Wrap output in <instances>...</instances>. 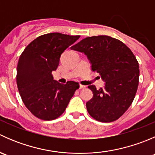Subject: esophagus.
I'll return each mask as SVG.
<instances>
[{"mask_svg":"<svg viewBox=\"0 0 155 155\" xmlns=\"http://www.w3.org/2000/svg\"><path fill=\"white\" fill-rule=\"evenodd\" d=\"M86 87L85 85H79V89H84Z\"/></svg>","mask_w":155,"mask_h":155,"instance_id":"34e87169","label":"esophagus"}]
</instances>
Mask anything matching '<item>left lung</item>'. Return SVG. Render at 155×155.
<instances>
[{"label": "left lung", "instance_id": "1", "mask_svg": "<svg viewBox=\"0 0 155 155\" xmlns=\"http://www.w3.org/2000/svg\"><path fill=\"white\" fill-rule=\"evenodd\" d=\"M72 48L85 53L92 70L106 82L104 88L88 86L93 92L86 103L89 115L101 122L118 119L131 105L138 88L140 68L134 53L119 40L105 35L86 37Z\"/></svg>", "mask_w": 155, "mask_h": 155}]
</instances>
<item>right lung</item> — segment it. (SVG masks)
Listing matches in <instances>:
<instances>
[{"label": "right lung", "mask_w": 155, "mask_h": 155, "mask_svg": "<svg viewBox=\"0 0 155 155\" xmlns=\"http://www.w3.org/2000/svg\"><path fill=\"white\" fill-rule=\"evenodd\" d=\"M79 37L61 33L43 34L30 43L20 55L17 86L24 104L37 118L51 121L60 117L79 87V82L74 81L59 83L51 74L64 51Z\"/></svg>", "instance_id": "1"}]
</instances>
